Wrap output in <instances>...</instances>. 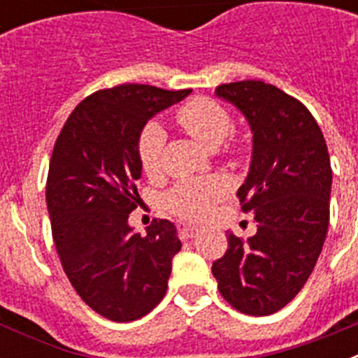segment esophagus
Here are the masks:
<instances>
[{
    "label": "esophagus",
    "mask_w": 358,
    "mask_h": 358,
    "mask_svg": "<svg viewBox=\"0 0 358 358\" xmlns=\"http://www.w3.org/2000/svg\"><path fill=\"white\" fill-rule=\"evenodd\" d=\"M179 233H181V238H186V240L194 238V236L199 233V227L194 226V224H182Z\"/></svg>",
    "instance_id": "obj_1"
}]
</instances>
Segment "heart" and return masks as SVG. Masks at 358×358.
Masks as SVG:
<instances>
[{
	"instance_id": "1",
	"label": "heart",
	"mask_w": 358,
	"mask_h": 358,
	"mask_svg": "<svg viewBox=\"0 0 358 358\" xmlns=\"http://www.w3.org/2000/svg\"><path fill=\"white\" fill-rule=\"evenodd\" d=\"M177 122L192 138L215 150L226 141L231 131V120L220 103L211 98H192L177 110ZM166 141V132L157 123H148L138 141V157L147 176L154 177L161 172V156ZM226 194V185L218 177L188 179L176 185L166 195V208L185 218H202L211 210V204Z\"/></svg>"
}]
</instances>
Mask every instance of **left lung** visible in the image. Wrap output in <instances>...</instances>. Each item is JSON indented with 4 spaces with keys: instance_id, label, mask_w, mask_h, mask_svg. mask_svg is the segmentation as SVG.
Segmentation results:
<instances>
[{
    "instance_id": "1",
    "label": "left lung",
    "mask_w": 358,
    "mask_h": 358,
    "mask_svg": "<svg viewBox=\"0 0 358 358\" xmlns=\"http://www.w3.org/2000/svg\"><path fill=\"white\" fill-rule=\"evenodd\" d=\"M215 96L238 109L252 134L249 172L236 195L255 211L256 233L227 231L213 262L218 290L233 308L271 315L289 305L314 271L330 222L331 166L310 110L262 80L218 85Z\"/></svg>"
}]
</instances>
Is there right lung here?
I'll use <instances>...</instances> for the list:
<instances>
[{"label":"right lung","instance_id":"1","mask_svg":"<svg viewBox=\"0 0 358 358\" xmlns=\"http://www.w3.org/2000/svg\"><path fill=\"white\" fill-rule=\"evenodd\" d=\"M192 90L123 84L82 100L53 147L46 206L66 276L85 305L116 322L136 321L166 294L181 251L176 224L129 226L140 201L138 141L148 120Z\"/></svg>","mask_w":358,"mask_h":358}]
</instances>
